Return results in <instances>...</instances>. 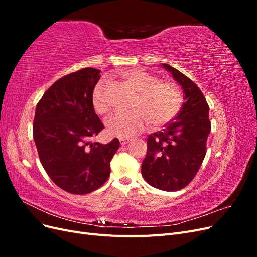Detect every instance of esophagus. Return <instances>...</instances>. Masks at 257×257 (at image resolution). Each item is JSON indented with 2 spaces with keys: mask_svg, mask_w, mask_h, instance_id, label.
<instances>
[{
  "mask_svg": "<svg viewBox=\"0 0 257 257\" xmlns=\"http://www.w3.org/2000/svg\"><path fill=\"white\" fill-rule=\"evenodd\" d=\"M119 141H120V144H121L122 146H124V145H126V144L130 142V139H128V138H120Z\"/></svg>",
  "mask_w": 257,
  "mask_h": 257,
  "instance_id": "1",
  "label": "esophagus"
}]
</instances>
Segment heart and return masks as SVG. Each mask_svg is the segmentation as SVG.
<instances>
[{
  "label": "heart",
  "instance_id": "obj_1",
  "mask_svg": "<svg viewBox=\"0 0 257 257\" xmlns=\"http://www.w3.org/2000/svg\"><path fill=\"white\" fill-rule=\"evenodd\" d=\"M122 79L138 93L133 106L134 111L118 112L106 121L107 132L118 137H131L141 133L150 124L158 130L172 122L180 111L183 95L179 85L173 81H161L157 75L142 68L122 74ZM108 82L99 81L93 90V107L104 114L110 109L107 99Z\"/></svg>",
  "mask_w": 257,
  "mask_h": 257
}]
</instances>
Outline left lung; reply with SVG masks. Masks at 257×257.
I'll return each mask as SVG.
<instances>
[{
	"label": "left lung",
	"mask_w": 257,
	"mask_h": 257,
	"mask_svg": "<svg viewBox=\"0 0 257 257\" xmlns=\"http://www.w3.org/2000/svg\"><path fill=\"white\" fill-rule=\"evenodd\" d=\"M163 66L182 87L185 102L172 122L148 136L142 174L154 188L174 192L185 188L198 173L211 122L209 105L197 84L170 65Z\"/></svg>",
	"instance_id": "left-lung-1"
}]
</instances>
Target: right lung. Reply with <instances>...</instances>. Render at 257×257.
<instances>
[{"mask_svg":"<svg viewBox=\"0 0 257 257\" xmlns=\"http://www.w3.org/2000/svg\"><path fill=\"white\" fill-rule=\"evenodd\" d=\"M99 73L85 67L63 76L44 93L35 110L33 138L42 165L60 189L75 195L107 181L120 146L118 138L106 145L91 141L104 128L93 107Z\"/></svg>","mask_w":257,"mask_h":257,"instance_id":"1","label":"right lung"}]
</instances>
